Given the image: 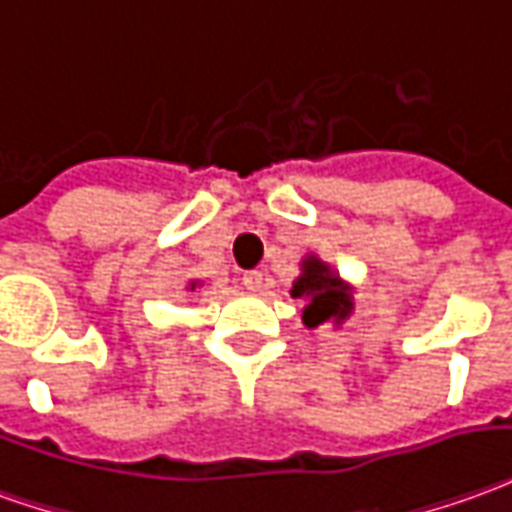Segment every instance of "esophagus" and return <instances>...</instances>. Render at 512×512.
Instances as JSON below:
<instances>
[{
    "instance_id": "esophagus-1",
    "label": "esophagus",
    "mask_w": 512,
    "mask_h": 512,
    "mask_svg": "<svg viewBox=\"0 0 512 512\" xmlns=\"http://www.w3.org/2000/svg\"><path fill=\"white\" fill-rule=\"evenodd\" d=\"M263 282H266V274H263V271H246L244 274V285L249 291H260Z\"/></svg>"
}]
</instances>
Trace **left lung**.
Returning <instances> with one entry per match:
<instances>
[{
  "label": "left lung",
  "mask_w": 512,
  "mask_h": 512,
  "mask_svg": "<svg viewBox=\"0 0 512 512\" xmlns=\"http://www.w3.org/2000/svg\"><path fill=\"white\" fill-rule=\"evenodd\" d=\"M291 296L307 302L305 310H302V321L310 330L318 327V324H327V321L341 324L355 307L352 288L316 255H307L302 260V274L293 282Z\"/></svg>",
  "instance_id": "8db88e82"
}]
</instances>
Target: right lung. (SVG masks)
<instances>
[{
	"label": "right lung",
	"instance_id": "add662e5",
	"mask_svg": "<svg viewBox=\"0 0 512 512\" xmlns=\"http://www.w3.org/2000/svg\"><path fill=\"white\" fill-rule=\"evenodd\" d=\"M196 285H199V282H196V280H194V282H191V285H188V291H194Z\"/></svg>",
	"mask_w": 512,
	"mask_h": 512
}]
</instances>
